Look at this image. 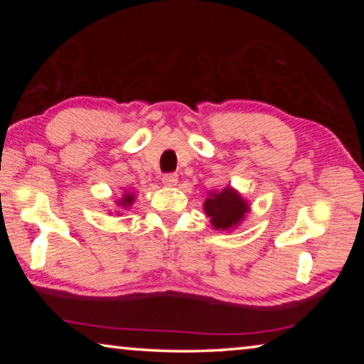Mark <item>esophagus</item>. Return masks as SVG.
<instances>
[{"label": "esophagus", "instance_id": "34e87169", "mask_svg": "<svg viewBox=\"0 0 364 364\" xmlns=\"http://www.w3.org/2000/svg\"><path fill=\"white\" fill-rule=\"evenodd\" d=\"M162 183L165 186H176L178 183V175L176 173H167L162 176Z\"/></svg>", "mask_w": 364, "mask_h": 364}]
</instances>
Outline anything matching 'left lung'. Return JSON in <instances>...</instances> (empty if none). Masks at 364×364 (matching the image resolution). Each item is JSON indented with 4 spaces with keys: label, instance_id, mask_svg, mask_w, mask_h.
<instances>
[{
    "label": "left lung",
    "instance_id": "1",
    "mask_svg": "<svg viewBox=\"0 0 364 364\" xmlns=\"http://www.w3.org/2000/svg\"><path fill=\"white\" fill-rule=\"evenodd\" d=\"M247 200H244L241 194L232 188H225L220 193H212L204 202V210L210 217L215 230H232L244 220L249 212Z\"/></svg>",
    "mask_w": 364,
    "mask_h": 364
}]
</instances>
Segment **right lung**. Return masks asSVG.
<instances>
[{
    "label": "right lung",
    "mask_w": 364,
    "mask_h": 364,
    "mask_svg": "<svg viewBox=\"0 0 364 364\" xmlns=\"http://www.w3.org/2000/svg\"><path fill=\"white\" fill-rule=\"evenodd\" d=\"M133 202H134V194L133 193H125L122 196L120 200H117V205H120L122 208H130Z\"/></svg>",
    "instance_id": "1"
}]
</instances>
